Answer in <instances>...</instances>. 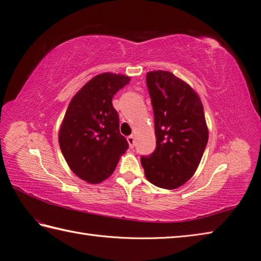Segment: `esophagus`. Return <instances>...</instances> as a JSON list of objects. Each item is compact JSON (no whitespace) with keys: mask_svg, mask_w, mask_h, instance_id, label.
<instances>
[{"mask_svg":"<svg viewBox=\"0 0 261 261\" xmlns=\"http://www.w3.org/2000/svg\"><path fill=\"white\" fill-rule=\"evenodd\" d=\"M127 140H128V143H129L130 147L133 148V147H134V143H136V141H134V137H133V136H130V137L127 138Z\"/></svg>","mask_w":261,"mask_h":261,"instance_id":"34e87169","label":"esophagus"}]
</instances>
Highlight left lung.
I'll list each match as a JSON object with an SVG mask.
<instances>
[{
	"instance_id": "1",
	"label": "left lung",
	"mask_w": 261,
	"mask_h": 261,
	"mask_svg": "<svg viewBox=\"0 0 261 261\" xmlns=\"http://www.w3.org/2000/svg\"><path fill=\"white\" fill-rule=\"evenodd\" d=\"M152 100L156 149L142 156L146 179L173 190L189 181L200 163L208 142L204 107L196 92L169 71L146 74Z\"/></svg>"
}]
</instances>
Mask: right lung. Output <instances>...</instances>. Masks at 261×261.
Returning a JSON list of instances; mask_svg holds the SVG:
<instances>
[{
  "mask_svg": "<svg viewBox=\"0 0 261 261\" xmlns=\"http://www.w3.org/2000/svg\"><path fill=\"white\" fill-rule=\"evenodd\" d=\"M129 81L124 74H97L77 92L66 111L58 133L61 150L71 171L89 183L106 180L129 147L112 102Z\"/></svg>",
  "mask_w": 261,
  "mask_h": 261,
  "instance_id": "1",
  "label": "right lung"
}]
</instances>
